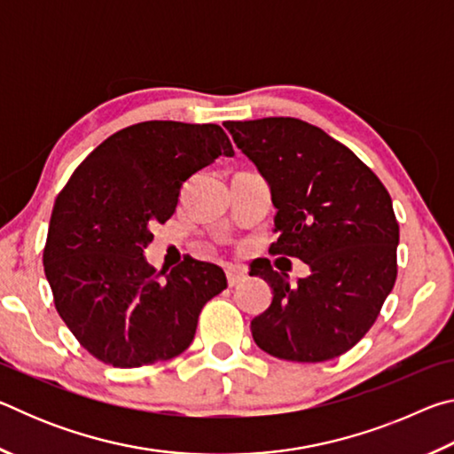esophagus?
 I'll list each match as a JSON object with an SVG mask.
<instances>
[{"label": "esophagus", "mask_w": 454, "mask_h": 454, "mask_svg": "<svg viewBox=\"0 0 454 454\" xmlns=\"http://www.w3.org/2000/svg\"><path fill=\"white\" fill-rule=\"evenodd\" d=\"M226 278H228L230 286H238V284L246 280V274H244L242 268L228 266V268H226Z\"/></svg>", "instance_id": "34e87169"}]
</instances>
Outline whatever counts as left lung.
<instances>
[{"label":"left lung","mask_w":454,"mask_h":454,"mask_svg":"<svg viewBox=\"0 0 454 454\" xmlns=\"http://www.w3.org/2000/svg\"><path fill=\"white\" fill-rule=\"evenodd\" d=\"M234 144L270 186L272 254L310 266L296 284L268 260L250 268L272 302L250 322L260 348L292 363H322L363 338L396 280L393 200L347 145L296 118L226 121Z\"/></svg>","instance_id":"left-lung-1"}]
</instances>
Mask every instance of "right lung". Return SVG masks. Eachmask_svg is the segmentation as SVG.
<instances>
[{"label": "right lung", "mask_w": 454, "mask_h": 454, "mask_svg": "<svg viewBox=\"0 0 454 454\" xmlns=\"http://www.w3.org/2000/svg\"><path fill=\"white\" fill-rule=\"evenodd\" d=\"M234 156L216 124L142 121L107 137L53 204L43 270L58 314L91 356L118 368L170 360L194 340L204 304L224 290L220 266L184 258L170 272L144 250L176 212L182 184Z\"/></svg>", "instance_id": "1"}]
</instances>
